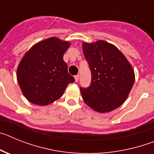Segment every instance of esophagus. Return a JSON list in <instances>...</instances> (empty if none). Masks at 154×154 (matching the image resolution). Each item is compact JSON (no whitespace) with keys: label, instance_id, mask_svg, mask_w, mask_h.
Here are the masks:
<instances>
[{"label":"esophagus","instance_id":"obj_1","mask_svg":"<svg viewBox=\"0 0 154 154\" xmlns=\"http://www.w3.org/2000/svg\"><path fill=\"white\" fill-rule=\"evenodd\" d=\"M79 79V75H75V81L78 82Z\"/></svg>","mask_w":154,"mask_h":154}]
</instances>
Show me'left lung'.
<instances>
[{"label":"left lung","instance_id":"obj_1","mask_svg":"<svg viewBox=\"0 0 154 154\" xmlns=\"http://www.w3.org/2000/svg\"><path fill=\"white\" fill-rule=\"evenodd\" d=\"M92 80L88 88H80L84 102L99 112H111L127 99L135 81L132 65L113 45L99 40L82 43Z\"/></svg>","mask_w":154,"mask_h":154}]
</instances>
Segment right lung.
<instances>
[{
    "label": "right lung",
    "mask_w": 154,
    "mask_h": 154,
    "mask_svg": "<svg viewBox=\"0 0 154 154\" xmlns=\"http://www.w3.org/2000/svg\"><path fill=\"white\" fill-rule=\"evenodd\" d=\"M69 46L70 42L51 37L38 42L24 55L17 66V79L28 101L38 106L51 104L74 82L63 60Z\"/></svg>",
    "instance_id": "obj_1"
}]
</instances>
